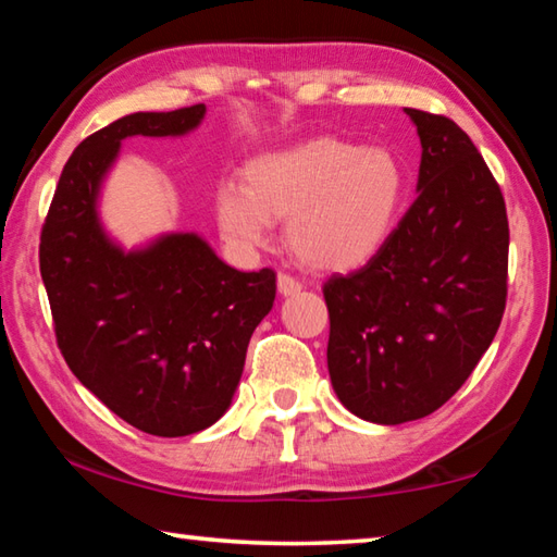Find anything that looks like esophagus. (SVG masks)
Here are the masks:
<instances>
[{
	"instance_id": "esophagus-1",
	"label": "esophagus",
	"mask_w": 557,
	"mask_h": 557,
	"mask_svg": "<svg viewBox=\"0 0 557 557\" xmlns=\"http://www.w3.org/2000/svg\"><path fill=\"white\" fill-rule=\"evenodd\" d=\"M277 292L282 297L297 295V292H301V282L295 280L292 275H287V272H280V275H277Z\"/></svg>"
}]
</instances>
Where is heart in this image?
<instances>
[{
	"instance_id": "obj_1",
	"label": "heart",
	"mask_w": 557,
	"mask_h": 557,
	"mask_svg": "<svg viewBox=\"0 0 557 557\" xmlns=\"http://www.w3.org/2000/svg\"><path fill=\"white\" fill-rule=\"evenodd\" d=\"M408 174L385 147H361L338 137H312L258 154L243 184L215 194V223L235 248L270 243L272 221H287V245L297 260L322 272L366 265L398 225Z\"/></svg>"
}]
</instances>
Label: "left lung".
<instances>
[{"label": "left lung", "mask_w": 557, "mask_h": 557, "mask_svg": "<svg viewBox=\"0 0 557 557\" xmlns=\"http://www.w3.org/2000/svg\"><path fill=\"white\" fill-rule=\"evenodd\" d=\"M405 115L422 147L418 199L379 256L324 285L334 393L379 425L445 405L492 346L506 307L502 188L449 117Z\"/></svg>", "instance_id": "8db88e82"}]
</instances>
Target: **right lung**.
<instances>
[{
  "mask_svg": "<svg viewBox=\"0 0 557 557\" xmlns=\"http://www.w3.org/2000/svg\"><path fill=\"white\" fill-rule=\"evenodd\" d=\"M206 106L132 112L75 147L46 215L39 262L59 348L86 388L132 428L184 437L231 408L245 351L275 301V272H240L199 233L125 248L100 219L127 137H184Z\"/></svg>",
  "mask_w": 557,
  "mask_h": 557,
  "instance_id": "right-lung-1",
  "label": "right lung"
}]
</instances>
